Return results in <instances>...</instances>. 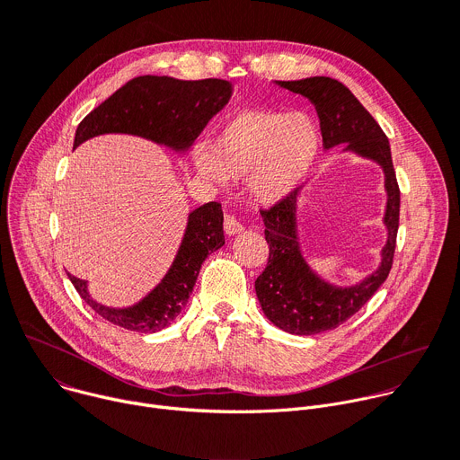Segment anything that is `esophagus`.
Segmentation results:
<instances>
[{"instance_id":"1","label":"esophagus","mask_w":460,"mask_h":460,"mask_svg":"<svg viewBox=\"0 0 460 460\" xmlns=\"http://www.w3.org/2000/svg\"><path fill=\"white\" fill-rule=\"evenodd\" d=\"M224 231H226V234L234 236V234H238V233L243 231V226H242L234 217L226 215V218H224Z\"/></svg>"}]
</instances>
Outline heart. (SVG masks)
I'll return each mask as SVG.
<instances>
[{"label": "heart", "instance_id": "b5f03b06", "mask_svg": "<svg viewBox=\"0 0 460 460\" xmlns=\"http://www.w3.org/2000/svg\"><path fill=\"white\" fill-rule=\"evenodd\" d=\"M320 149L316 121L300 111L247 109L227 118L196 155L206 178H249L258 199L275 202L295 190L313 169Z\"/></svg>", "mask_w": 460, "mask_h": 460}]
</instances>
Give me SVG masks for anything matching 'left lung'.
<instances>
[{
    "mask_svg": "<svg viewBox=\"0 0 460 460\" xmlns=\"http://www.w3.org/2000/svg\"><path fill=\"white\" fill-rule=\"evenodd\" d=\"M277 84L305 96L314 105L323 149L346 144L344 151H353L376 162L384 171L387 192L384 215L387 242L382 249V261L375 273L349 288H337L322 280L302 256L296 234L298 189L291 190L273 208L260 211L270 243L268 266L254 280L261 311L277 327L291 335H316L335 330L351 318L387 279L397 245L401 190L387 137L344 84L327 76Z\"/></svg>",
    "mask_w": 460,
    "mask_h": 460,
    "instance_id": "left-lung-1",
    "label": "left lung"
}]
</instances>
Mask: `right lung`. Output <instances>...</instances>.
Masks as SVG:
<instances>
[{"instance_id": "1", "label": "right lung", "mask_w": 460, "mask_h": 460, "mask_svg": "<svg viewBox=\"0 0 460 460\" xmlns=\"http://www.w3.org/2000/svg\"><path fill=\"white\" fill-rule=\"evenodd\" d=\"M233 94L226 80H176L171 76H138L127 82L78 125L75 147L89 138L121 133L185 153L200 137L209 119ZM226 243L224 213L209 202L189 213L187 227L172 266L162 282L138 304L107 307L91 298L87 282L69 273L80 296L105 320L128 332L156 333L185 307L204 260Z\"/></svg>"}]
</instances>
